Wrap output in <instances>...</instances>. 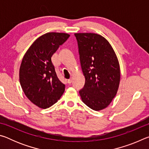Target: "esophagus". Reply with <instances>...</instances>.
Here are the masks:
<instances>
[{"instance_id":"34e87169","label":"esophagus","mask_w":149,"mask_h":149,"mask_svg":"<svg viewBox=\"0 0 149 149\" xmlns=\"http://www.w3.org/2000/svg\"><path fill=\"white\" fill-rule=\"evenodd\" d=\"M72 82V78H70V79L68 80V84H71Z\"/></svg>"}]
</instances>
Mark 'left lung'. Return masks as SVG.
Wrapping results in <instances>:
<instances>
[{
    "instance_id": "1",
    "label": "left lung",
    "mask_w": 149,
    "mask_h": 149,
    "mask_svg": "<svg viewBox=\"0 0 149 149\" xmlns=\"http://www.w3.org/2000/svg\"><path fill=\"white\" fill-rule=\"evenodd\" d=\"M81 66L85 78L79 91L82 101L99 111L109 105L116 95L120 81V68L116 54L107 39L93 33H75Z\"/></svg>"
}]
</instances>
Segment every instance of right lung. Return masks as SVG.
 I'll use <instances>...</instances> for the list:
<instances>
[{"mask_svg":"<svg viewBox=\"0 0 149 149\" xmlns=\"http://www.w3.org/2000/svg\"><path fill=\"white\" fill-rule=\"evenodd\" d=\"M64 33L50 32L38 37L24 54L19 68V83L30 101L46 109L60 99L65 90L51 58L69 38Z\"/></svg>","mask_w":149,"mask_h":149,"instance_id":"add662e5","label":"right lung"}]
</instances>
